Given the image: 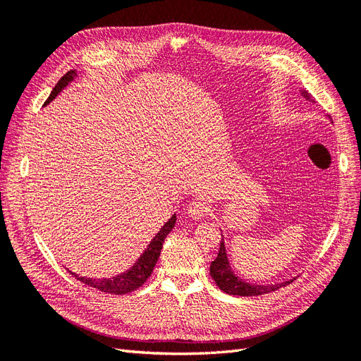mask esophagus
<instances>
[{
	"mask_svg": "<svg viewBox=\"0 0 361 361\" xmlns=\"http://www.w3.org/2000/svg\"><path fill=\"white\" fill-rule=\"evenodd\" d=\"M188 214L194 220H203L207 214V206L204 202L194 200L188 204Z\"/></svg>",
	"mask_w": 361,
	"mask_h": 361,
	"instance_id": "obj_1",
	"label": "esophagus"
}]
</instances>
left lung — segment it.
Listing matches in <instances>:
<instances>
[{
  "label": "left lung",
  "instance_id": "obj_1",
  "mask_svg": "<svg viewBox=\"0 0 361 361\" xmlns=\"http://www.w3.org/2000/svg\"><path fill=\"white\" fill-rule=\"evenodd\" d=\"M301 94L307 101H312L309 93L305 90H301ZM209 272H211V276H212L214 281L216 283L218 288L228 295H238V297H256V295L269 293V292L277 290L283 286L289 285L290 281H293V280H289V281L277 283V285H256V283L244 281L241 277H238L235 274L232 267H231V262H228L227 253H226L224 239H221L220 251H218L216 259L211 264Z\"/></svg>",
  "mask_w": 361,
  "mask_h": 361
}]
</instances>
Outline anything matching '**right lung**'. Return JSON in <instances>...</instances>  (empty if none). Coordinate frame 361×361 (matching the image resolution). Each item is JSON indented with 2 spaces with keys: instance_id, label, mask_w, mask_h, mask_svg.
<instances>
[{
  "instance_id": "obj_1",
  "label": "right lung",
  "mask_w": 361,
  "mask_h": 361,
  "mask_svg": "<svg viewBox=\"0 0 361 361\" xmlns=\"http://www.w3.org/2000/svg\"><path fill=\"white\" fill-rule=\"evenodd\" d=\"M75 76H76V71H69L66 75H63L61 80L52 89L49 97L45 101V104H43V106H47L51 101L56 99V96L69 82H72L75 80ZM174 224H176V214H173L170 220L159 228V232L155 235L154 239H152L150 244L143 251V255L137 259L135 264L128 271L122 272V274H117L116 277H111V279H87V277H80L78 274H75V272H72V271H69V272L80 281L85 283V285L99 289L102 292L116 293V295H123V293L133 292V290L138 289L140 286H143V283L150 277L152 271H154L157 262H158V257L161 255L164 239H166L167 235L173 231Z\"/></svg>"
}]
</instances>
